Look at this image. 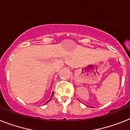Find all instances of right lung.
I'll return each mask as SVG.
<instances>
[{"mask_svg": "<svg viewBox=\"0 0 130 130\" xmlns=\"http://www.w3.org/2000/svg\"><path fill=\"white\" fill-rule=\"evenodd\" d=\"M53 95V94H52V96H51V98H50V100H51V98H52ZM49 101H48V102H49ZM47 102H46V104H47Z\"/></svg>", "mask_w": 130, "mask_h": 130, "instance_id": "right-lung-1", "label": "right lung"}]
</instances>
